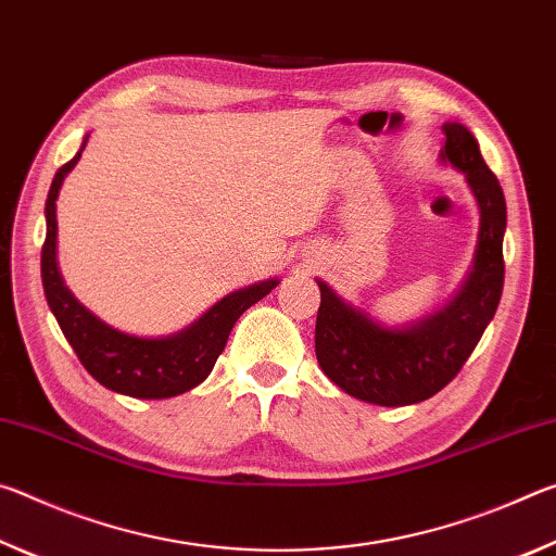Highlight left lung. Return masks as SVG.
I'll return each instance as SVG.
<instances>
[{
    "mask_svg": "<svg viewBox=\"0 0 556 556\" xmlns=\"http://www.w3.org/2000/svg\"><path fill=\"white\" fill-rule=\"evenodd\" d=\"M439 159L466 176L481 213L478 244L464 285L444 306L417 321L388 326L318 281L316 361L326 378L355 400L404 407L429 400L456 378L493 321L503 294L505 195L483 162L476 137L460 122H446Z\"/></svg>",
    "mask_w": 556,
    "mask_h": 556,
    "instance_id": "left-lung-1",
    "label": "left lung"
}]
</instances>
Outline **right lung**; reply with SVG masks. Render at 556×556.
<instances>
[{
  "instance_id": "1",
  "label": "right lung",
  "mask_w": 556,
  "mask_h": 556,
  "mask_svg": "<svg viewBox=\"0 0 556 556\" xmlns=\"http://www.w3.org/2000/svg\"><path fill=\"white\" fill-rule=\"evenodd\" d=\"M86 142L88 135L83 139L80 152L55 172L49 199H46V242L41 250L46 301H49V308L59 321L65 341L80 357L83 368L102 388L137 400L176 397V394L193 390L195 384L208 378L215 361L228 343L235 321L262 296H267L279 285V279H265L232 291L218 304H213L201 318H195L191 326L172 336H131L102 321L65 287L59 260H55V244H59L55 201H59L63 178L78 164Z\"/></svg>"
}]
</instances>
